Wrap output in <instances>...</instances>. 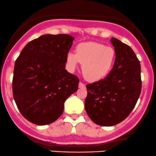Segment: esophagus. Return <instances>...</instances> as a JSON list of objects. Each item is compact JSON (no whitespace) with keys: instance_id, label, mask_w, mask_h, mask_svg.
<instances>
[{"instance_id":"34e87169","label":"esophagus","mask_w":156,"mask_h":156,"mask_svg":"<svg viewBox=\"0 0 156 156\" xmlns=\"http://www.w3.org/2000/svg\"><path fill=\"white\" fill-rule=\"evenodd\" d=\"M79 87L80 88H85V84L84 83H82V82H80V84H79Z\"/></svg>"}]
</instances>
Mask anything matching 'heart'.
I'll return each mask as SVG.
<instances>
[{
	"mask_svg": "<svg viewBox=\"0 0 156 156\" xmlns=\"http://www.w3.org/2000/svg\"><path fill=\"white\" fill-rule=\"evenodd\" d=\"M66 59L69 71H74L80 62L84 77L89 81H98L106 76L112 69L116 52L110 46L87 42L77 45L76 53L69 52Z\"/></svg>",
	"mask_w": 156,
	"mask_h": 156,
	"instance_id": "obj_1",
	"label": "heart"
}]
</instances>
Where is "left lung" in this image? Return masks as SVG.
I'll use <instances>...</instances> for the list:
<instances>
[{
    "mask_svg": "<svg viewBox=\"0 0 156 156\" xmlns=\"http://www.w3.org/2000/svg\"><path fill=\"white\" fill-rule=\"evenodd\" d=\"M111 43L116 59L109 74L103 80L86 85L84 108L94 123L111 126L122 122L132 112L141 93V67L129 46L116 38Z\"/></svg>",
    "mask_w": 156,
    "mask_h": 156,
    "instance_id": "left-lung-1",
    "label": "left lung"
}]
</instances>
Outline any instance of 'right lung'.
I'll return each mask as SVG.
<instances>
[{
  "label": "right lung",
  "instance_id": "right-lung-1",
  "mask_svg": "<svg viewBox=\"0 0 156 156\" xmlns=\"http://www.w3.org/2000/svg\"><path fill=\"white\" fill-rule=\"evenodd\" d=\"M74 40L66 34H44L27 44L16 60L13 99L32 124L54 122L62 114L65 101L78 90V77L65 69Z\"/></svg>",
  "mask_w": 156,
  "mask_h": 156
}]
</instances>
